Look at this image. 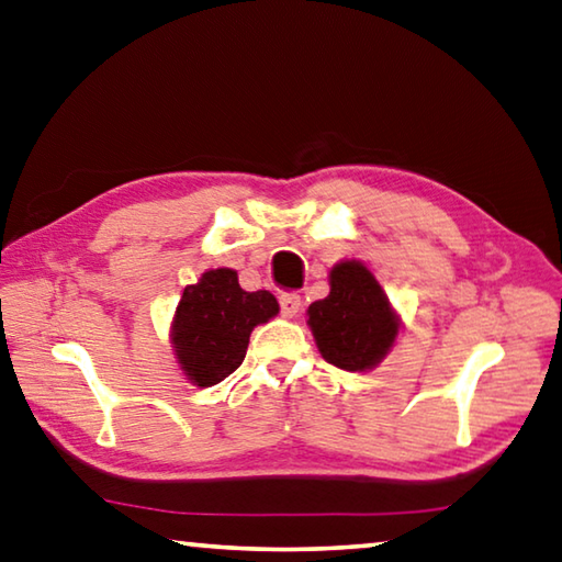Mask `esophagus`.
<instances>
[{
  "label": "esophagus",
  "instance_id": "34e87169",
  "mask_svg": "<svg viewBox=\"0 0 562 562\" xmlns=\"http://www.w3.org/2000/svg\"><path fill=\"white\" fill-rule=\"evenodd\" d=\"M300 307H302V297H300V294H294V292L280 294V310H282L284 316H294V314L300 312Z\"/></svg>",
  "mask_w": 562,
  "mask_h": 562
}]
</instances>
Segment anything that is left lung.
<instances>
[{
    "instance_id": "1",
    "label": "left lung",
    "mask_w": 562,
    "mask_h": 562,
    "mask_svg": "<svg viewBox=\"0 0 562 562\" xmlns=\"http://www.w3.org/2000/svg\"><path fill=\"white\" fill-rule=\"evenodd\" d=\"M331 290L307 310V324L324 361L344 371L379 366L395 344L397 314L379 280L359 260H344L329 272Z\"/></svg>"
}]
</instances>
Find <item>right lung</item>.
I'll return each instance as SVG.
<instances>
[{"label": "right lung", "mask_w": 562, "mask_h": 562, "mask_svg": "<svg viewBox=\"0 0 562 562\" xmlns=\"http://www.w3.org/2000/svg\"><path fill=\"white\" fill-rule=\"evenodd\" d=\"M278 312L280 304L268 290H243L236 270L203 272L196 284L183 290L171 322L181 371L201 387L228 379L246 359L250 331Z\"/></svg>", "instance_id": "obj_1"}]
</instances>
